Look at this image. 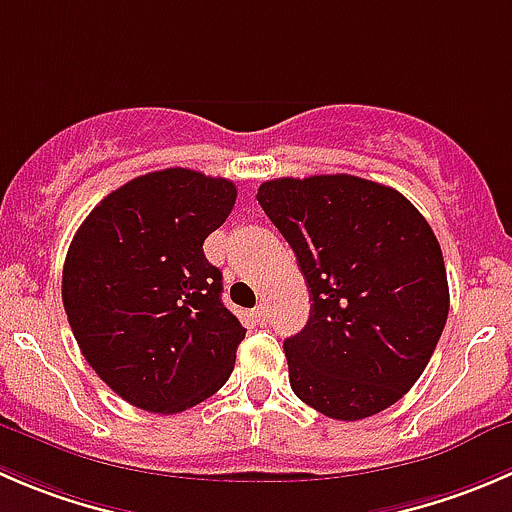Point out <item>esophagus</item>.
<instances>
[{"label": "esophagus", "mask_w": 512, "mask_h": 512, "mask_svg": "<svg viewBox=\"0 0 512 512\" xmlns=\"http://www.w3.org/2000/svg\"><path fill=\"white\" fill-rule=\"evenodd\" d=\"M252 315H255V320L260 322L262 327H265V325H267V317H270V312H267V307H262V305H260V307H257L255 312H252Z\"/></svg>", "instance_id": "34e87169"}]
</instances>
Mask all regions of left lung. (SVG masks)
<instances>
[{
  "label": "left lung",
  "mask_w": 512,
  "mask_h": 512,
  "mask_svg": "<svg viewBox=\"0 0 512 512\" xmlns=\"http://www.w3.org/2000/svg\"><path fill=\"white\" fill-rule=\"evenodd\" d=\"M290 242L310 320L285 340L292 393L332 420L398 403L433 357L450 310L443 252L408 197L355 175L262 182Z\"/></svg>",
  "instance_id": "1"
}]
</instances>
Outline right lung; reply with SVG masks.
I'll use <instances>...</instances> for the list:
<instances>
[{
	"instance_id": "right-lung-1",
	"label": "right lung",
	"mask_w": 512,
	"mask_h": 512,
	"mask_svg": "<svg viewBox=\"0 0 512 512\" xmlns=\"http://www.w3.org/2000/svg\"><path fill=\"white\" fill-rule=\"evenodd\" d=\"M222 177L170 167L109 192L67 250L62 302L84 360L130 405L182 413L215 395L245 327L222 305L207 235L235 207Z\"/></svg>"
}]
</instances>
